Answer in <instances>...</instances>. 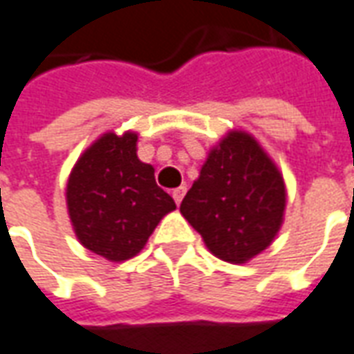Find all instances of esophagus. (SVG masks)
I'll list each match as a JSON object with an SVG mask.
<instances>
[{
  "instance_id": "esophagus-1",
  "label": "esophagus",
  "mask_w": 354,
  "mask_h": 354,
  "mask_svg": "<svg viewBox=\"0 0 354 354\" xmlns=\"http://www.w3.org/2000/svg\"><path fill=\"white\" fill-rule=\"evenodd\" d=\"M185 192H187V187H185V185H180V187H176V189L172 192V197H174V201H176V205H180V203H182Z\"/></svg>"
}]
</instances>
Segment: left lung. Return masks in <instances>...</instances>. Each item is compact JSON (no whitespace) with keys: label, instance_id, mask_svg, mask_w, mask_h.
<instances>
[{"label":"left lung","instance_id":"8db88e82","mask_svg":"<svg viewBox=\"0 0 354 354\" xmlns=\"http://www.w3.org/2000/svg\"><path fill=\"white\" fill-rule=\"evenodd\" d=\"M286 209L280 170L245 132H230L209 153L180 212L212 254L247 263L276 237Z\"/></svg>","mask_w":354,"mask_h":354}]
</instances>
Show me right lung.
<instances>
[{
	"label": "right lung",
	"instance_id": "obj_1",
	"mask_svg": "<svg viewBox=\"0 0 354 354\" xmlns=\"http://www.w3.org/2000/svg\"><path fill=\"white\" fill-rule=\"evenodd\" d=\"M138 136H101L74 165L66 205L86 249L109 261L138 254L176 203L155 182V169L136 155Z\"/></svg>",
	"mask_w": 354,
	"mask_h": 354
}]
</instances>
